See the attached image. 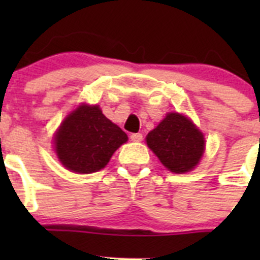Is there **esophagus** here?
I'll return each instance as SVG.
<instances>
[{
	"label": "esophagus",
	"instance_id": "obj_1",
	"mask_svg": "<svg viewBox=\"0 0 260 260\" xmlns=\"http://www.w3.org/2000/svg\"><path fill=\"white\" fill-rule=\"evenodd\" d=\"M142 140V133H132V135H131V141H133V142H141Z\"/></svg>",
	"mask_w": 260,
	"mask_h": 260
}]
</instances>
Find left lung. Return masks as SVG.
Here are the masks:
<instances>
[{
    "label": "left lung",
    "instance_id": "8db88e82",
    "mask_svg": "<svg viewBox=\"0 0 260 260\" xmlns=\"http://www.w3.org/2000/svg\"><path fill=\"white\" fill-rule=\"evenodd\" d=\"M147 146L161 164L174 174H186L195 169L205 151V138L190 118L167 113L147 135Z\"/></svg>",
    "mask_w": 260,
    "mask_h": 260
}]
</instances>
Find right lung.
Returning a JSON list of instances; mask_svg holds the SVG:
<instances>
[{"label": "right lung", "mask_w": 260, "mask_h": 260, "mask_svg": "<svg viewBox=\"0 0 260 260\" xmlns=\"http://www.w3.org/2000/svg\"><path fill=\"white\" fill-rule=\"evenodd\" d=\"M127 141V135L102 113L99 106L84 103L62 120L54 137L57 158L75 174L104 169Z\"/></svg>", "instance_id": "right-lung-1"}]
</instances>
